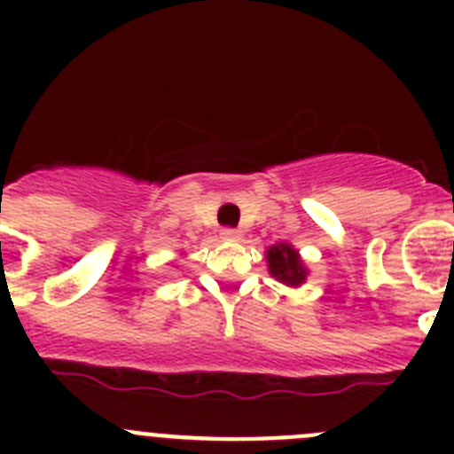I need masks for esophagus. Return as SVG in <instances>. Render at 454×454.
I'll return each mask as SVG.
<instances>
[{
    "label": "esophagus",
    "instance_id": "esophagus-1",
    "mask_svg": "<svg viewBox=\"0 0 454 454\" xmlns=\"http://www.w3.org/2000/svg\"><path fill=\"white\" fill-rule=\"evenodd\" d=\"M220 236H223L224 240H240V236L243 234H240L239 230H223L220 231Z\"/></svg>",
    "mask_w": 454,
    "mask_h": 454
}]
</instances>
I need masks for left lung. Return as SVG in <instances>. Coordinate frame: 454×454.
Instances as JSON below:
<instances>
[{"label":"left lung","mask_w":454,"mask_h":454,"mask_svg":"<svg viewBox=\"0 0 454 454\" xmlns=\"http://www.w3.org/2000/svg\"><path fill=\"white\" fill-rule=\"evenodd\" d=\"M266 262H268V272L275 277L277 282H282L284 286L298 288L307 282L309 268L304 266L300 252L295 250L291 243H286V240L268 247Z\"/></svg>","instance_id":"left-lung-1"}]
</instances>
